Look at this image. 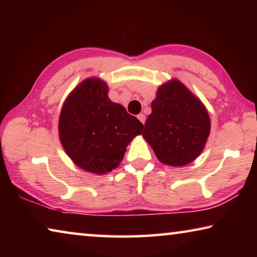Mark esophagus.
I'll list each match as a JSON object with an SVG mask.
<instances>
[{"instance_id": "1", "label": "esophagus", "mask_w": 257, "mask_h": 257, "mask_svg": "<svg viewBox=\"0 0 257 257\" xmlns=\"http://www.w3.org/2000/svg\"><path fill=\"white\" fill-rule=\"evenodd\" d=\"M137 118H138V120H139V121H141V122H143V123L145 122V119H146V116H145L144 113H139V114L137 115Z\"/></svg>"}]
</instances>
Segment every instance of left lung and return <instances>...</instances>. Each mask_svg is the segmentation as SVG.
Wrapping results in <instances>:
<instances>
[{
    "label": "left lung",
    "instance_id": "obj_1",
    "mask_svg": "<svg viewBox=\"0 0 257 257\" xmlns=\"http://www.w3.org/2000/svg\"><path fill=\"white\" fill-rule=\"evenodd\" d=\"M205 106L180 81L162 85L152 102L143 136L161 162L182 167L197 158L210 135Z\"/></svg>",
    "mask_w": 257,
    "mask_h": 257
}]
</instances>
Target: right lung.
Segmentation results:
<instances>
[{
    "label": "right lung",
    "mask_w": 257,
    "mask_h": 257,
    "mask_svg": "<svg viewBox=\"0 0 257 257\" xmlns=\"http://www.w3.org/2000/svg\"><path fill=\"white\" fill-rule=\"evenodd\" d=\"M104 81L89 78L69 95L61 111L62 146L78 167L93 173L112 171L123 159L125 147L144 125L107 97Z\"/></svg>",
    "instance_id": "1"
}]
</instances>
